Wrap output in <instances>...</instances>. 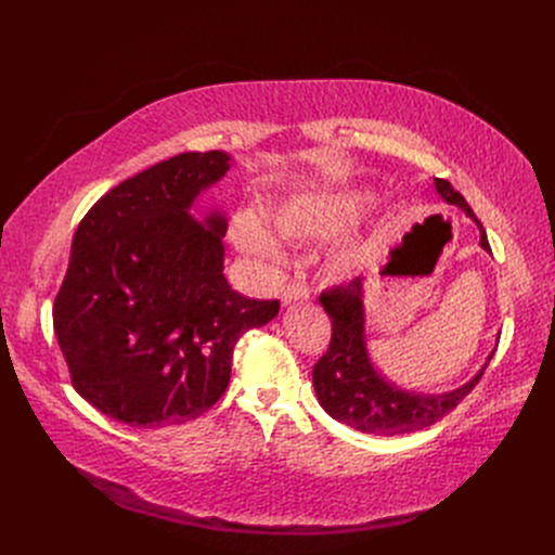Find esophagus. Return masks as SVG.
Returning a JSON list of instances; mask_svg holds the SVG:
<instances>
[{
    "instance_id": "obj_1",
    "label": "esophagus",
    "mask_w": 555,
    "mask_h": 555,
    "mask_svg": "<svg viewBox=\"0 0 555 555\" xmlns=\"http://www.w3.org/2000/svg\"><path fill=\"white\" fill-rule=\"evenodd\" d=\"M283 304H295V301H308L310 299V287L301 281H293L283 289Z\"/></svg>"
}]
</instances>
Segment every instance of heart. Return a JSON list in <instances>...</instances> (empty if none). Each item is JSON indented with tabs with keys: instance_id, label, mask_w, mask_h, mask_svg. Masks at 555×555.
<instances>
[{
	"instance_id": "b5f03b06",
	"label": "heart",
	"mask_w": 555,
	"mask_h": 555,
	"mask_svg": "<svg viewBox=\"0 0 555 555\" xmlns=\"http://www.w3.org/2000/svg\"><path fill=\"white\" fill-rule=\"evenodd\" d=\"M358 207L353 199L348 197H306V199H293L279 207L270 222L274 231L283 238L293 241H306V238H319L328 236V233L337 231L344 222L356 216ZM233 243L247 254L260 256V258H279V247L270 233L260 227V222L251 216H243L236 224H233ZM360 251L348 249L339 256L341 268H353L360 262Z\"/></svg>"
}]
</instances>
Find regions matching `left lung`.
Segmentation results:
<instances>
[{
    "instance_id": "left-lung-1",
    "label": "left lung",
    "mask_w": 555,
    "mask_h": 555,
    "mask_svg": "<svg viewBox=\"0 0 555 555\" xmlns=\"http://www.w3.org/2000/svg\"><path fill=\"white\" fill-rule=\"evenodd\" d=\"M434 184L450 204H459L465 214L475 218L468 202L448 180L436 178ZM475 222L481 229V247L490 251L481 222L477 218ZM319 304L331 317L333 335L326 353L312 369V385L324 410L348 427L377 436H400L425 429L452 414L456 404L477 387L486 371L483 366L475 380L443 396L398 391L373 371L366 356L362 279L324 289L319 295Z\"/></svg>"
}]
</instances>
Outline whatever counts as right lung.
Returning <instances> with one entry per match:
<instances>
[{"mask_svg": "<svg viewBox=\"0 0 555 555\" xmlns=\"http://www.w3.org/2000/svg\"><path fill=\"white\" fill-rule=\"evenodd\" d=\"M227 168L220 151L170 157L109 189L76 229L53 331L74 389L114 421L159 429L207 414L233 346L279 314V299L227 283L224 218L189 216Z\"/></svg>", "mask_w": 555, "mask_h": 555, "instance_id": "add662e5", "label": "right lung"}]
</instances>
